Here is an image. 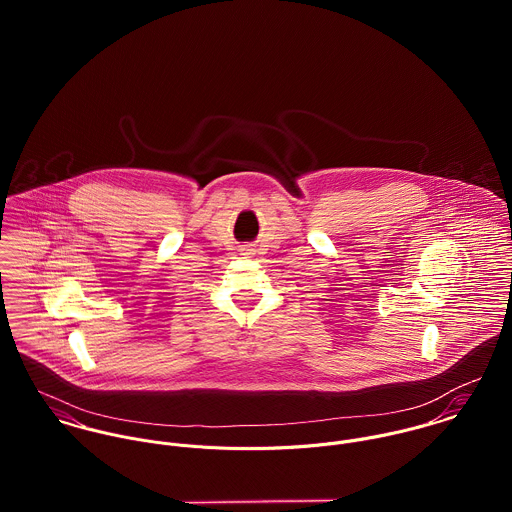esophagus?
<instances>
[{
    "mask_svg": "<svg viewBox=\"0 0 512 512\" xmlns=\"http://www.w3.org/2000/svg\"><path fill=\"white\" fill-rule=\"evenodd\" d=\"M240 252H242L244 256H248V254H252L254 250H252V246H250V244H244V246H240Z\"/></svg>",
    "mask_w": 512,
    "mask_h": 512,
    "instance_id": "esophagus-1",
    "label": "esophagus"
}]
</instances>
